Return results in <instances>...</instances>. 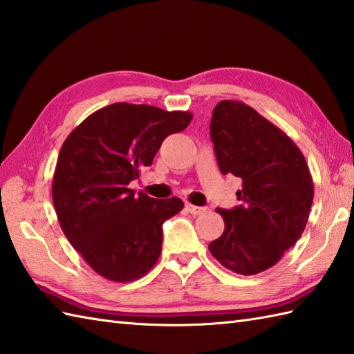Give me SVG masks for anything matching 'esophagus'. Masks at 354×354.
I'll return each mask as SVG.
<instances>
[{
    "label": "esophagus",
    "instance_id": "34e87169",
    "mask_svg": "<svg viewBox=\"0 0 354 354\" xmlns=\"http://www.w3.org/2000/svg\"><path fill=\"white\" fill-rule=\"evenodd\" d=\"M185 207H187V209H189L192 214H202V213L207 212L205 207H196V205H193V204H187Z\"/></svg>",
    "mask_w": 354,
    "mask_h": 354
}]
</instances>
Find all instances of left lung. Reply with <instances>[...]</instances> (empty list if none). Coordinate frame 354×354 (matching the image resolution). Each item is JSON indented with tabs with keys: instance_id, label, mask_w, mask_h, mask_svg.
<instances>
[{
	"instance_id": "1",
	"label": "left lung",
	"mask_w": 354,
	"mask_h": 354,
	"mask_svg": "<svg viewBox=\"0 0 354 354\" xmlns=\"http://www.w3.org/2000/svg\"><path fill=\"white\" fill-rule=\"evenodd\" d=\"M209 129L222 175L242 179V189L239 207L217 208L225 230L208 250L232 272L255 275L301 237L313 201L310 170L295 142L243 102L217 103Z\"/></svg>"
}]
</instances>
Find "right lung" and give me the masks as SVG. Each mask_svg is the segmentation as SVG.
Listing matches in <instances>:
<instances>
[{
  "mask_svg": "<svg viewBox=\"0 0 354 354\" xmlns=\"http://www.w3.org/2000/svg\"><path fill=\"white\" fill-rule=\"evenodd\" d=\"M193 115L149 104L114 103L86 117L61 147L53 204L64 234L97 274L138 280L160 259L162 223L184 202L135 196L129 184L152 164L161 142Z\"/></svg>",
  "mask_w": 354,
  "mask_h": 354,
  "instance_id": "obj_1",
  "label": "right lung"
}]
</instances>
